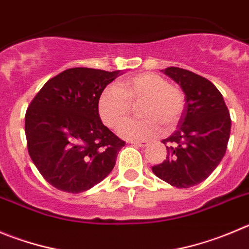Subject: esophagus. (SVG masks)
Returning a JSON list of instances; mask_svg holds the SVG:
<instances>
[{"mask_svg":"<svg viewBox=\"0 0 249 249\" xmlns=\"http://www.w3.org/2000/svg\"><path fill=\"white\" fill-rule=\"evenodd\" d=\"M129 143H131L134 146H138V147H145V146H147L146 141H129Z\"/></svg>","mask_w":249,"mask_h":249,"instance_id":"esophagus-1","label":"esophagus"}]
</instances>
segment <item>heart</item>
Returning <instances> with one entry per match:
<instances>
[{
    "label": "heart",
    "instance_id": "heart-1",
    "mask_svg": "<svg viewBox=\"0 0 249 249\" xmlns=\"http://www.w3.org/2000/svg\"><path fill=\"white\" fill-rule=\"evenodd\" d=\"M140 103L138 115L141 120L124 123L131 106ZM185 106L184 93L157 73L145 72L126 77L118 87L108 86L98 99V111L102 120L111 129L129 140H148L161 132V124L167 130L178 124Z\"/></svg>",
    "mask_w": 249,
    "mask_h": 249
}]
</instances>
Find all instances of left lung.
<instances>
[{
  "label": "left lung",
  "instance_id": "8db88e82",
  "mask_svg": "<svg viewBox=\"0 0 249 249\" xmlns=\"http://www.w3.org/2000/svg\"><path fill=\"white\" fill-rule=\"evenodd\" d=\"M162 72L182 87L185 107L177 130L162 141L166 160L152 172L173 187L189 188L205 180L221 162L231 118L220 90L205 77L179 67Z\"/></svg>",
  "mask_w": 249,
  "mask_h": 249
}]
</instances>
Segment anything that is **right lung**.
I'll list each match as a JSON object with an SVG mask.
<instances>
[{
  "label": "right lung",
  "instance_id": "add662e5",
  "mask_svg": "<svg viewBox=\"0 0 249 249\" xmlns=\"http://www.w3.org/2000/svg\"><path fill=\"white\" fill-rule=\"evenodd\" d=\"M119 75V70H65L30 102L25 113L28 152L44 179L56 189L86 192L115 166L125 142L102 123L98 99Z\"/></svg>",
  "mask_w": 249,
  "mask_h": 249
}]
</instances>
